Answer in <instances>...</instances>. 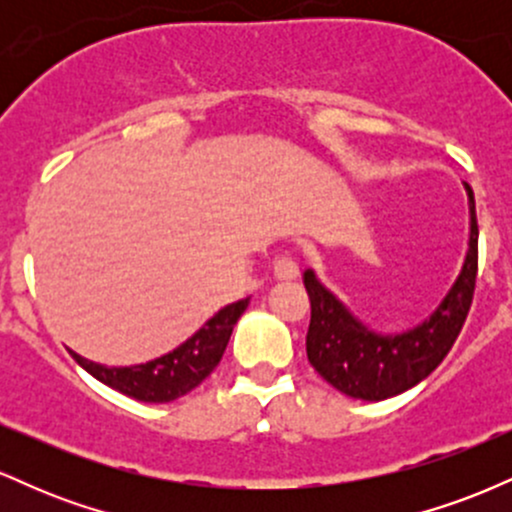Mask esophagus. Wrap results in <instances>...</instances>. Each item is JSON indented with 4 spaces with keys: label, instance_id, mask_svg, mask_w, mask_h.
Segmentation results:
<instances>
[{
    "label": "esophagus",
    "instance_id": "1",
    "mask_svg": "<svg viewBox=\"0 0 512 512\" xmlns=\"http://www.w3.org/2000/svg\"><path fill=\"white\" fill-rule=\"evenodd\" d=\"M298 272H301V269H298L296 257L289 255V252H284V255L276 257V262H274V276H276V279L291 281V279H296Z\"/></svg>",
    "mask_w": 512,
    "mask_h": 512
}]
</instances>
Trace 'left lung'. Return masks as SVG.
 <instances>
[{
  "mask_svg": "<svg viewBox=\"0 0 512 512\" xmlns=\"http://www.w3.org/2000/svg\"><path fill=\"white\" fill-rule=\"evenodd\" d=\"M472 233L467 260L448 296L424 325L383 337L354 320L315 274L305 272V291L310 296V327L305 337L308 361L322 378L344 395L356 399L395 397L436 370L460 337L464 320L472 308L479 269V226L472 187L467 185Z\"/></svg>",
  "mask_w": 512,
  "mask_h": 512,
  "instance_id": "1",
  "label": "left lung"
}]
</instances>
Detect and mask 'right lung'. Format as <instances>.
Instances as JSON below:
<instances>
[{"label": "right lung", "instance_id": "right-lung-1", "mask_svg": "<svg viewBox=\"0 0 512 512\" xmlns=\"http://www.w3.org/2000/svg\"><path fill=\"white\" fill-rule=\"evenodd\" d=\"M248 303L250 298H243V301L226 305L211 317L207 325L199 327L185 344H180L166 356L142 363V366L108 368L81 358L74 351L72 356L86 373H91L93 378L122 392V395L139 399V402H173V399L195 390L211 370L219 366L228 339H231L233 325L245 313Z\"/></svg>", "mask_w": 512, "mask_h": 512}]
</instances>
